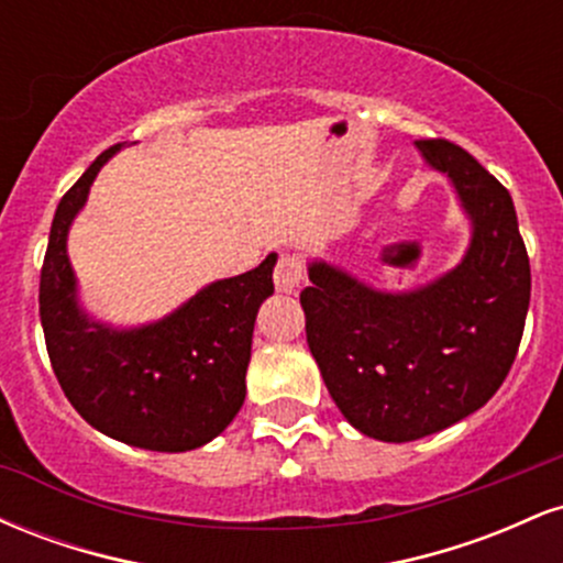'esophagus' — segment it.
<instances>
[{"instance_id":"obj_1","label":"esophagus","mask_w":563,"mask_h":563,"mask_svg":"<svg viewBox=\"0 0 563 563\" xmlns=\"http://www.w3.org/2000/svg\"><path fill=\"white\" fill-rule=\"evenodd\" d=\"M303 283V264L299 256L283 254L280 262L275 267V288L280 294H296L299 286Z\"/></svg>"}]
</instances>
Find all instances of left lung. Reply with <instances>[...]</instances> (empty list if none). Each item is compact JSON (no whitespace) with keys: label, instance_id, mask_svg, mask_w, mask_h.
Returning a JSON list of instances; mask_svg holds the SVG:
<instances>
[{"label":"left lung","instance_id":"obj_1","mask_svg":"<svg viewBox=\"0 0 563 563\" xmlns=\"http://www.w3.org/2000/svg\"><path fill=\"white\" fill-rule=\"evenodd\" d=\"M471 222L463 260L410 290H380L312 260L301 290L307 344L344 418L380 442L463 421L506 380L529 309V260L510 192L463 147L418 140Z\"/></svg>","mask_w":563,"mask_h":563}]
</instances>
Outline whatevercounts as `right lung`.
<instances>
[{
    "mask_svg": "<svg viewBox=\"0 0 563 563\" xmlns=\"http://www.w3.org/2000/svg\"><path fill=\"white\" fill-rule=\"evenodd\" d=\"M119 151L97 156L57 203L38 283L44 341L68 402L89 426L140 450L187 452L222 434L243 407L256 312L275 290L277 254L209 283L156 322L95 320L79 301L68 232Z\"/></svg>",
    "mask_w": 563,
    "mask_h": 563,
    "instance_id": "right-lung-1",
    "label": "right lung"
}]
</instances>
